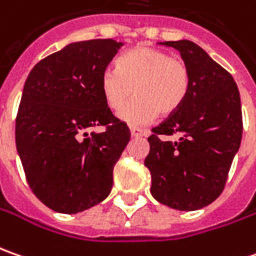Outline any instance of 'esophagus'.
<instances>
[{
  "mask_svg": "<svg viewBox=\"0 0 256 256\" xmlns=\"http://www.w3.org/2000/svg\"><path fill=\"white\" fill-rule=\"evenodd\" d=\"M130 133H132V137H143L146 136V130L143 128H130Z\"/></svg>",
  "mask_w": 256,
  "mask_h": 256,
  "instance_id": "esophagus-1",
  "label": "esophagus"
}]
</instances>
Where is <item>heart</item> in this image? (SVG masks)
I'll list each match as a JSON object with an SVG mask.
<instances>
[{
  "instance_id": "heart-1",
  "label": "heart",
  "mask_w": 256,
  "mask_h": 256,
  "mask_svg": "<svg viewBox=\"0 0 256 256\" xmlns=\"http://www.w3.org/2000/svg\"><path fill=\"white\" fill-rule=\"evenodd\" d=\"M102 94L112 110H119L134 92L136 98L120 110L128 126H143L158 113L170 114L186 100L190 69L180 59L162 49L137 46L118 60V69L102 74Z\"/></svg>"
}]
</instances>
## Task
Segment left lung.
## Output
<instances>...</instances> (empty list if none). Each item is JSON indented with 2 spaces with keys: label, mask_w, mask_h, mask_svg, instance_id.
<instances>
[{
  "label": "left lung",
  "mask_w": 256,
  "mask_h": 256,
  "mask_svg": "<svg viewBox=\"0 0 256 256\" xmlns=\"http://www.w3.org/2000/svg\"><path fill=\"white\" fill-rule=\"evenodd\" d=\"M190 69V89L180 108L147 138L144 166L152 174V196L180 211L207 207L222 192L242 137L241 98L234 78L197 44L166 40ZM178 132V142L160 134Z\"/></svg>",
  "instance_id": "8db88e82"
}]
</instances>
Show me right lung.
I'll use <instances>...</instances> for the list:
<instances>
[{"mask_svg":"<svg viewBox=\"0 0 256 256\" xmlns=\"http://www.w3.org/2000/svg\"><path fill=\"white\" fill-rule=\"evenodd\" d=\"M123 46L114 40L69 44L32 68L15 122V143L32 192L76 214L110 194L113 167L130 140L102 94V74ZM106 128L102 134L88 130Z\"/></svg>","mask_w":256,"mask_h":256,"instance_id":"1","label":"right lung"}]
</instances>
